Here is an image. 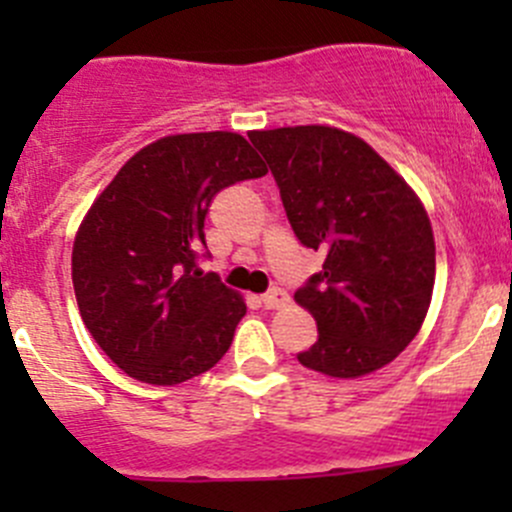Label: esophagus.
Instances as JSON below:
<instances>
[{
    "label": "esophagus",
    "mask_w": 512,
    "mask_h": 512,
    "mask_svg": "<svg viewBox=\"0 0 512 512\" xmlns=\"http://www.w3.org/2000/svg\"><path fill=\"white\" fill-rule=\"evenodd\" d=\"M262 304H265L267 309H280V307H285V304H289V294L285 292V289L275 287V289H270V292L262 294Z\"/></svg>",
    "instance_id": "34e87169"
}]
</instances>
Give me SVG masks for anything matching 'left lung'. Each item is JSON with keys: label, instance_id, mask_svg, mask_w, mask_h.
Segmentation results:
<instances>
[{"label": "left lung", "instance_id": "obj_1", "mask_svg": "<svg viewBox=\"0 0 512 512\" xmlns=\"http://www.w3.org/2000/svg\"><path fill=\"white\" fill-rule=\"evenodd\" d=\"M322 272L294 292L319 337L299 364L356 379L391 364L431 307L436 242L421 198L374 148L334 126L250 131Z\"/></svg>", "mask_w": 512, "mask_h": 512}]
</instances>
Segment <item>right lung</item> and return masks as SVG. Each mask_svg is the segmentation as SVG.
I'll return each instance as SVG.
<instances>
[{"instance_id": "add662e5", "label": "right lung", "mask_w": 512, "mask_h": 512, "mask_svg": "<svg viewBox=\"0 0 512 512\" xmlns=\"http://www.w3.org/2000/svg\"><path fill=\"white\" fill-rule=\"evenodd\" d=\"M265 173L240 133H175L141 148L103 188L76 230L71 280L86 329L118 369L173 386L223 359L245 299L203 275L195 250L215 195Z\"/></svg>"}]
</instances>
